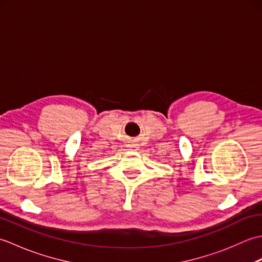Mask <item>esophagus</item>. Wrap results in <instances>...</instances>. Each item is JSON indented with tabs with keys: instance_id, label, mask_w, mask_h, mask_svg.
<instances>
[{
	"instance_id": "obj_1",
	"label": "esophagus",
	"mask_w": 262,
	"mask_h": 262,
	"mask_svg": "<svg viewBox=\"0 0 262 262\" xmlns=\"http://www.w3.org/2000/svg\"><path fill=\"white\" fill-rule=\"evenodd\" d=\"M128 147H129V148H133V147H135L136 145H134V144H133V143H130V144H128V145H127Z\"/></svg>"
}]
</instances>
